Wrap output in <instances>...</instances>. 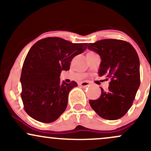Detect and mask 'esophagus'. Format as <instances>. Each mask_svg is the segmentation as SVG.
Masks as SVG:
<instances>
[{
	"label": "esophagus",
	"instance_id": "esophagus-1",
	"mask_svg": "<svg viewBox=\"0 0 151 151\" xmlns=\"http://www.w3.org/2000/svg\"><path fill=\"white\" fill-rule=\"evenodd\" d=\"M79 85L83 86V87H86V86H89V83L87 82V81H82V82H81L80 84H79Z\"/></svg>",
	"mask_w": 151,
	"mask_h": 151
}]
</instances>
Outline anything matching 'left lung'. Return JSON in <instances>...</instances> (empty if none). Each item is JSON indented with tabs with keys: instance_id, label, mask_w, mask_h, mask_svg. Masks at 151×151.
Returning a JSON list of instances; mask_svg holds the SVG:
<instances>
[{
	"instance_id": "8db88e82",
	"label": "left lung",
	"mask_w": 151,
	"mask_h": 151,
	"mask_svg": "<svg viewBox=\"0 0 151 151\" xmlns=\"http://www.w3.org/2000/svg\"><path fill=\"white\" fill-rule=\"evenodd\" d=\"M88 49L101 57L100 77L111 80L109 89L105 91L101 87V96L98 99L90 100V106L103 119H120L131 107L140 86L138 54L129 42L116 39L89 43Z\"/></svg>"
}]
</instances>
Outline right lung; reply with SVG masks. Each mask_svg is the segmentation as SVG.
Segmentation results:
<instances>
[{
  "mask_svg": "<svg viewBox=\"0 0 151 151\" xmlns=\"http://www.w3.org/2000/svg\"><path fill=\"white\" fill-rule=\"evenodd\" d=\"M88 43H72L60 37L43 38L29 50L22 65V101L26 113L42 123H51L67 106L68 94L77 86L60 83L62 70H69L71 61L85 51Z\"/></svg>",
  "mask_w": 151,
  "mask_h": 151,
  "instance_id": "right-lung-1",
  "label": "right lung"
}]
</instances>
